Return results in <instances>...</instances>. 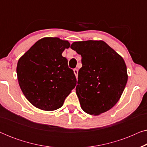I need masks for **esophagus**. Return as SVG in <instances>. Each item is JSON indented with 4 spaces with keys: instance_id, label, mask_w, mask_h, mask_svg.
Wrapping results in <instances>:
<instances>
[{
    "instance_id": "obj_1",
    "label": "esophagus",
    "mask_w": 147,
    "mask_h": 147,
    "mask_svg": "<svg viewBox=\"0 0 147 147\" xmlns=\"http://www.w3.org/2000/svg\"><path fill=\"white\" fill-rule=\"evenodd\" d=\"M74 73L75 74L76 77L78 78V70L77 69H74Z\"/></svg>"
}]
</instances>
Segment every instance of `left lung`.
<instances>
[{
	"instance_id": "left-lung-1",
	"label": "left lung",
	"mask_w": 147,
	"mask_h": 147,
	"mask_svg": "<svg viewBox=\"0 0 147 147\" xmlns=\"http://www.w3.org/2000/svg\"><path fill=\"white\" fill-rule=\"evenodd\" d=\"M71 48L82 56L76 88L82 109L95 116L110 110L127 83L123 58L103 41L74 42Z\"/></svg>"
}]
</instances>
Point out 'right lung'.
<instances>
[{"label":"right lung","mask_w":147,"mask_h":147,"mask_svg":"<svg viewBox=\"0 0 147 147\" xmlns=\"http://www.w3.org/2000/svg\"><path fill=\"white\" fill-rule=\"evenodd\" d=\"M70 43L58 37L37 41L18 61L20 88L35 107L53 111L63 106L76 85L74 71L62 53Z\"/></svg>","instance_id":"1"}]
</instances>
